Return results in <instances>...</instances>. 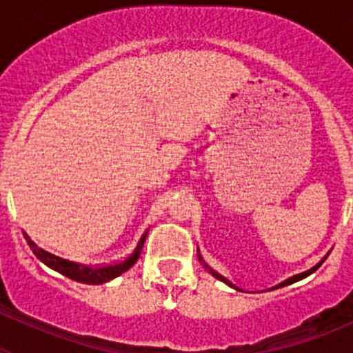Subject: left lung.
Returning <instances> with one entry per match:
<instances>
[{"label":"left lung","mask_w":353,"mask_h":353,"mask_svg":"<svg viewBox=\"0 0 353 353\" xmlns=\"http://www.w3.org/2000/svg\"><path fill=\"white\" fill-rule=\"evenodd\" d=\"M199 260H201V258H199ZM323 261H325V258H323V260H322V261H320V263H318V265H314L313 269H310V270H305V272H302V274H297V276H293V277H290V279H286V281H283V283H281V285H277V286H279V288H281V286H286V285H292V283H295V281H301V279H304V277H307V276H310V274H313V272H314V270H316V269H318V267H320V265H322V263H323ZM203 265H205V263H203ZM205 267H207V265H205ZM207 269H210V267H207ZM210 272H212V274H214V276H215V277H217V279H221V281H224V283H226V285H230V286H232V283L228 281L226 277L219 276V274H217V272H214V270H212V269H210Z\"/></svg>","instance_id":"1"}]
</instances>
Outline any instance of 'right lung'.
<instances>
[{
    "label": "right lung",
    "mask_w": 353,
    "mask_h": 353,
    "mask_svg": "<svg viewBox=\"0 0 353 353\" xmlns=\"http://www.w3.org/2000/svg\"><path fill=\"white\" fill-rule=\"evenodd\" d=\"M148 235V230L143 233V236L139 239L138 245L130 252L129 256L125 260L117 261V263H109V265H99V267H86V265H81V263H74V261H68L63 260V258H58L51 252L43 251L40 249L35 242H31L30 236L24 233V239H26L28 245L31 248L33 254L39 258L42 263H46L48 267L54 269L56 272L63 274L67 276L68 279H74L77 283H86V285H101V283L109 281V279H113V277H118L120 274H123L125 270H129L136 261H138L139 254L143 251V244H145V239Z\"/></svg>",
    "instance_id": "obj_1"
}]
</instances>
